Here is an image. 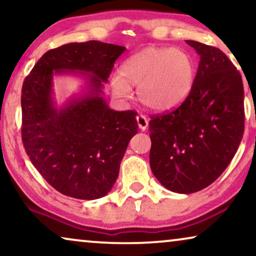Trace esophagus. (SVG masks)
Listing matches in <instances>:
<instances>
[{
	"label": "esophagus",
	"instance_id": "34e87169",
	"mask_svg": "<svg viewBox=\"0 0 256 256\" xmlns=\"http://www.w3.org/2000/svg\"><path fill=\"white\" fill-rule=\"evenodd\" d=\"M136 121H138V128L141 129V130H146V129L148 128L149 120H148V118L144 116V115H138V116L136 118Z\"/></svg>",
	"mask_w": 256,
	"mask_h": 256
}]
</instances>
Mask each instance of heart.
Here are the masks:
<instances>
[{"label":"heart","mask_w":256,"mask_h":256,"mask_svg":"<svg viewBox=\"0 0 256 256\" xmlns=\"http://www.w3.org/2000/svg\"><path fill=\"white\" fill-rule=\"evenodd\" d=\"M196 65L188 52L174 48H146L122 62L120 74L110 78L115 96L127 100L132 87L146 107L152 110H174L191 93Z\"/></svg>","instance_id":"obj_1"}]
</instances>
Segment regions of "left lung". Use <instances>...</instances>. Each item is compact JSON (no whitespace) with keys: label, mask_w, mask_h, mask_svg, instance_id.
<instances>
[{"label":"left lung","mask_w":256,"mask_h":256,"mask_svg":"<svg viewBox=\"0 0 256 256\" xmlns=\"http://www.w3.org/2000/svg\"><path fill=\"white\" fill-rule=\"evenodd\" d=\"M186 43L200 56L191 93L176 110L149 122L154 176L185 194L208 186L225 171L244 129L240 72L219 48Z\"/></svg>","instance_id":"8db88e82"}]
</instances>
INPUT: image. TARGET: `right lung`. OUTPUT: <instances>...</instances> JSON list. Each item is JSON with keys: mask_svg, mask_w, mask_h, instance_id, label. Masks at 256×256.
I'll return each instance as SVG.
<instances>
[{"mask_svg": "<svg viewBox=\"0 0 256 256\" xmlns=\"http://www.w3.org/2000/svg\"><path fill=\"white\" fill-rule=\"evenodd\" d=\"M124 50L99 40L62 45L42 56L23 82L24 148L44 180L68 197L93 200L106 196L138 132V113L110 110L104 93ZM62 74L82 76L86 86L58 108L53 76Z\"/></svg>", "mask_w": 256, "mask_h": 256, "instance_id": "right-lung-1", "label": "right lung"}]
</instances>
